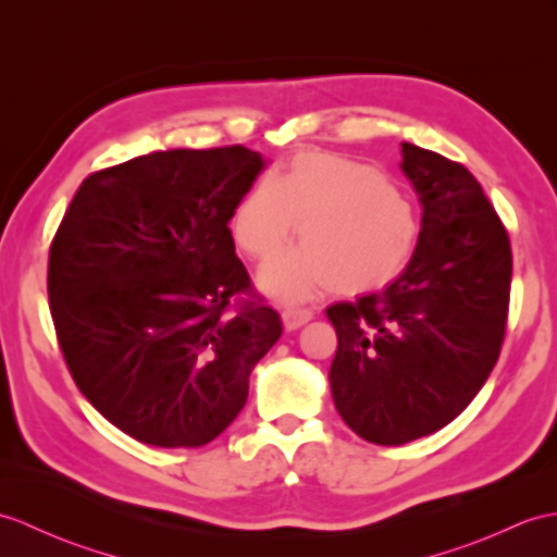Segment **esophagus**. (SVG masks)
Here are the masks:
<instances>
[{
  "mask_svg": "<svg viewBox=\"0 0 557 557\" xmlns=\"http://www.w3.org/2000/svg\"><path fill=\"white\" fill-rule=\"evenodd\" d=\"M310 318H313V310L310 308H299V306H289V304L282 308V322L287 330H299Z\"/></svg>",
  "mask_w": 557,
  "mask_h": 557,
  "instance_id": "34e87169",
  "label": "esophagus"
}]
</instances>
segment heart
Masks as SVG:
<instances>
[{"label": "heart", "instance_id": "obj_1", "mask_svg": "<svg viewBox=\"0 0 557 557\" xmlns=\"http://www.w3.org/2000/svg\"><path fill=\"white\" fill-rule=\"evenodd\" d=\"M301 249L263 270L265 289L301 299L322 287L366 292L398 275L418 244L410 199L377 168L334 153H299L280 180L263 175L230 220L237 247L270 261L294 237Z\"/></svg>", "mask_w": 557, "mask_h": 557}]
</instances>
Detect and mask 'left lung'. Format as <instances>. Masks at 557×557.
I'll return each instance as SVG.
<instances>
[{"label": "left lung", "mask_w": 557, "mask_h": 557, "mask_svg": "<svg viewBox=\"0 0 557 557\" xmlns=\"http://www.w3.org/2000/svg\"><path fill=\"white\" fill-rule=\"evenodd\" d=\"M422 203L408 268L382 292L330 306V368L342 420L370 444L400 446L470 406L500 356L510 306L508 232L462 163L400 145Z\"/></svg>", "instance_id": "8db88e82"}]
</instances>
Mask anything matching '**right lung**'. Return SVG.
I'll return each instance as SVG.
<instances>
[{
  "label": "right lung",
  "mask_w": 557,
  "mask_h": 557,
  "mask_svg": "<svg viewBox=\"0 0 557 557\" xmlns=\"http://www.w3.org/2000/svg\"><path fill=\"white\" fill-rule=\"evenodd\" d=\"M263 171L242 145L153 151L83 180L47 292L77 389L149 446L197 448L239 416L282 334L227 227Z\"/></svg>",
  "instance_id": "right-lung-1"
}]
</instances>
